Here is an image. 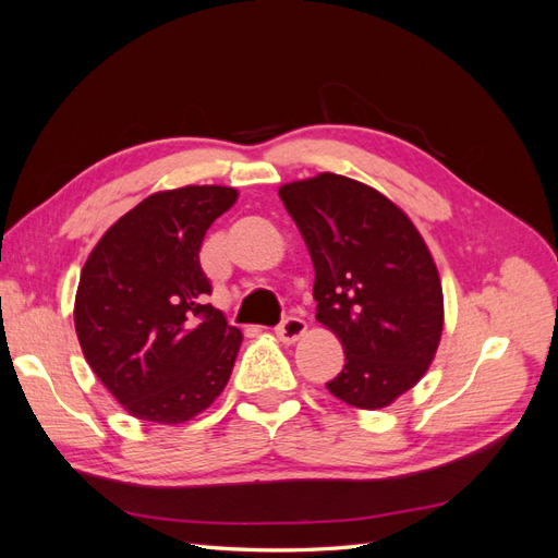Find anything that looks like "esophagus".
Segmentation results:
<instances>
[{"mask_svg": "<svg viewBox=\"0 0 558 558\" xmlns=\"http://www.w3.org/2000/svg\"><path fill=\"white\" fill-rule=\"evenodd\" d=\"M307 332V324L302 318H298V316H289V318H283L281 324L277 326V337L281 342H286V344H293V342H298L302 335Z\"/></svg>", "mask_w": 558, "mask_h": 558, "instance_id": "esophagus-1", "label": "esophagus"}]
</instances>
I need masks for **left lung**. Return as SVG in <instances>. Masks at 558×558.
<instances>
[{"label":"left lung","mask_w":558,"mask_h":558,"mask_svg":"<svg viewBox=\"0 0 558 558\" xmlns=\"http://www.w3.org/2000/svg\"><path fill=\"white\" fill-rule=\"evenodd\" d=\"M279 197L314 263L316 320L344 349L328 391L381 410L428 373L440 347L445 298L421 232L398 205L342 174L283 183Z\"/></svg>","instance_id":"obj_1"}]
</instances>
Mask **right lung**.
I'll use <instances>...</instances> for the list:
<instances>
[{"instance_id": "obj_1", "label": "right lung", "mask_w": 558, "mask_h": 558, "mask_svg": "<svg viewBox=\"0 0 558 558\" xmlns=\"http://www.w3.org/2000/svg\"><path fill=\"white\" fill-rule=\"evenodd\" d=\"M238 191H158L99 238L81 269L74 326L83 356L125 412L177 426L226 388L242 330L202 305L211 283L199 246Z\"/></svg>"}]
</instances>
